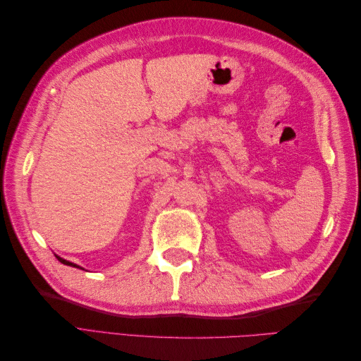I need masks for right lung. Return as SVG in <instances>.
I'll list each match as a JSON object with an SVG mask.
<instances>
[{"label": "right lung", "instance_id": "right-lung-1", "mask_svg": "<svg viewBox=\"0 0 361 361\" xmlns=\"http://www.w3.org/2000/svg\"><path fill=\"white\" fill-rule=\"evenodd\" d=\"M60 262H61V264H64V265H68V267H73V268H80V269H82L81 267H78V265H76V264H72V262H69V260H66V259H63V257H60V256H56Z\"/></svg>", "mask_w": 361, "mask_h": 361}]
</instances>
